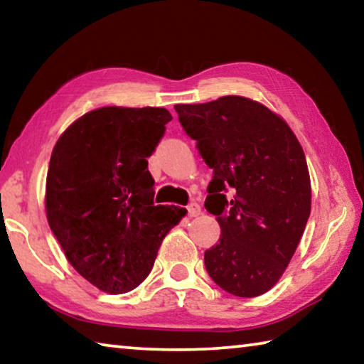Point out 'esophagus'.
I'll list each match as a JSON object with an SVG mask.
<instances>
[{
    "label": "esophagus",
    "instance_id": "esophagus-1",
    "mask_svg": "<svg viewBox=\"0 0 364 364\" xmlns=\"http://www.w3.org/2000/svg\"><path fill=\"white\" fill-rule=\"evenodd\" d=\"M186 208H188L189 217H197V215H200V205L197 204V202H191Z\"/></svg>",
    "mask_w": 364,
    "mask_h": 364
}]
</instances>
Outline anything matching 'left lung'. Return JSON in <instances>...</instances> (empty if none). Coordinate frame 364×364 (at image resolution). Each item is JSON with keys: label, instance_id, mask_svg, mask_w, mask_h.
Wrapping results in <instances>:
<instances>
[{"label": "left lung", "instance_id": "8db88e82", "mask_svg": "<svg viewBox=\"0 0 364 364\" xmlns=\"http://www.w3.org/2000/svg\"><path fill=\"white\" fill-rule=\"evenodd\" d=\"M175 110L213 170L205 208L221 234L205 250L207 273L236 297L262 295L284 273L310 217L304 149L281 117L247 97L176 104Z\"/></svg>", "mask_w": 364, "mask_h": 364}]
</instances>
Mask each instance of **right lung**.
Returning a JSON list of instances; mask_svg holds the SVG:
<instances>
[{
	"mask_svg": "<svg viewBox=\"0 0 364 364\" xmlns=\"http://www.w3.org/2000/svg\"><path fill=\"white\" fill-rule=\"evenodd\" d=\"M171 120L162 107H101L80 117L54 146L46 215L67 260L109 294L133 291L186 208L154 205L147 157Z\"/></svg>",
	"mask_w": 364,
	"mask_h": 364,
	"instance_id": "add662e5",
	"label": "right lung"
}]
</instances>
